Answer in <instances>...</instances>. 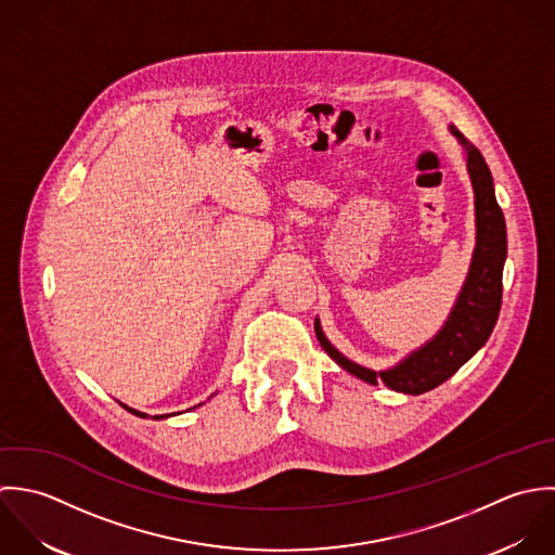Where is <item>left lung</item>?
<instances>
[{"label": "left lung", "mask_w": 555, "mask_h": 555, "mask_svg": "<svg viewBox=\"0 0 555 555\" xmlns=\"http://www.w3.org/2000/svg\"><path fill=\"white\" fill-rule=\"evenodd\" d=\"M450 132L459 139L465 152L467 173L474 186L476 208V246L463 289L442 326L429 343L412 351L399 364L386 371L360 366L334 349L320 320H315V334L320 345L338 366L358 379L377 386L384 382L390 390L403 395H423L443 384L454 375L493 333L502 307V270L506 261V222L495 199L491 171L478 152L454 126Z\"/></svg>", "instance_id": "1"}]
</instances>
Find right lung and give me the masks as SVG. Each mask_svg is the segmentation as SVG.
<instances>
[{
	"label": "right lung",
	"instance_id": "1",
	"mask_svg": "<svg viewBox=\"0 0 555 555\" xmlns=\"http://www.w3.org/2000/svg\"><path fill=\"white\" fill-rule=\"evenodd\" d=\"M124 410H128L130 414H134V416H141V418H145L147 414H143V412H137V410H132V408H128V405H124ZM154 418H165V416H154Z\"/></svg>",
	"mask_w": 555,
	"mask_h": 555
}]
</instances>
